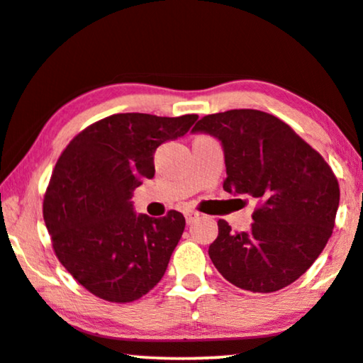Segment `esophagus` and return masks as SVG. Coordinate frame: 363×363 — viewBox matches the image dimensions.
Wrapping results in <instances>:
<instances>
[{"instance_id":"1","label":"esophagus","mask_w":363,"mask_h":363,"mask_svg":"<svg viewBox=\"0 0 363 363\" xmlns=\"http://www.w3.org/2000/svg\"><path fill=\"white\" fill-rule=\"evenodd\" d=\"M184 216H186V222H187V224H192V222H194V220L197 219V217H199V212H196V211H186Z\"/></svg>"}]
</instances>
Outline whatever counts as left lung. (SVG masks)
Listing matches in <instances>:
<instances>
[{
	"label": "left lung",
	"mask_w": 363,
	"mask_h": 363,
	"mask_svg": "<svg viewBox=\"0 0 363 363\" xmlns=\"http://www.w3.org/2000/svg\"><path fill=\"white\" fill-rule=\"evenodd\" d=\"M222 143L224 191L259 201L250 229L219 219L209 257L235 287L269 294L306 274L330 239L340 189L330 166L291 125L257 109L204 116L192 129Z\"/></svg>",
	"instance_id": "8db88e82"
}]
</instances>
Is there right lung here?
<instances>
[{"instance_id":"1","label":"right lung","mask_w":363,"mask_h":363,"mask_svg":"<svg viewBox=\"0 0 363 363\" xmlns=\"http://www.w3.org/2000/svg\"><path fill=\"white\" fill-rule=\"evenodd\" d=\"M196 121L197 114H113L83 129L57 159L43 217L56 257L93 296L133 302L162 279L186 219L177 211L138 216L131 197L154 177L156 149Z\"/></svg>"}]
</instances>
